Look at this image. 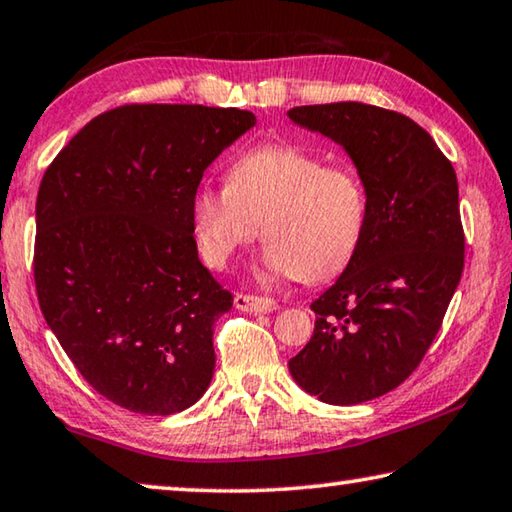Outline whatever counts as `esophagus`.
<instances>
[{"label": "esophagus", "instance_id": "1", "mask_svg": "<svg viewBox=\"0 0 512 512\" xmlns=\"http://www.w3.org/2000/svg\"><path fill=\"white\" fill-rule=\"evenodd\" d=\"M233 306L242 313H272L276 311V301L270 297H254V295H236Z\"/></svg>", "mask_w": 512, "mask_h": 512}]
</instances>
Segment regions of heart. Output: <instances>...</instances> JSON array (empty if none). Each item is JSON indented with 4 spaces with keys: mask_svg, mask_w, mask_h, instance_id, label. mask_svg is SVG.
Instances as JSON below:
<instances>
[{
    "mask_svg": "<svg viewBox=\"0 0 512 512\" xmlns=\"http://www.w3.org/2000/svg\"><path fill=\"white\" fill-rule=\"evenodd\" d=\"M267 242L270 279L320 283L347 270L370 224V195L351 163L295 142L247 149L226 170V186L190 197V231L208 267L224 270L256 236Z\"/></svg>",
    "mask_w": 512,
    "mask_h": 512,
    "instance_id": "obj_1",
    "label": "heart"
}]
</instances>
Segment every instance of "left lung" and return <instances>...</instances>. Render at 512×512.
Segmentation results:
<instances>
[{
    "label": "left lung",
    "instance_id": "obj_1",
    "mask_svg": "<svg viewBox=\"0 0 512 512\" xmlns=\"http://www.w3.org/2000/svg\"><path fill=\"white\" fill-rule=\"evenodd\" d=\"M288 117L345 149L370 195L363 245L311 304L315 331L288 367L324 404H363L413 374L458 288L456 172L429 133L395 111L340 102L290 108Z\"/></svg>",
    "mask_w": 512,
    "mask_h": 512
}]
</instances>
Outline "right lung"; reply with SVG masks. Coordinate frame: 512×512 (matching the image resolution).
<instances>
[{"mask_svg":"<svg viewBox=\"0 0 512 512\" xmlns=\"http://www.w3.org/2000/svg\"><path fill=\"white\" fill-rule=\"evenodd\" d=\"M256 124L240 108L133 104L97 115L45 172L33 274L40 311L99 395L172 415L208 390L233 306L201 265L190 197Z\"/></svg>","mask_w":512,"mask_h":512,"instance_id":"add662e5","label":"right lung"}]
</instances>
